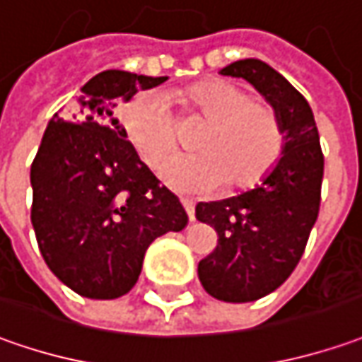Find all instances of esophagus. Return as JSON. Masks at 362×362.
Wrapping results in <instances>:
<instances>
[{
	"mask_svg": "<svg viewBox=\"0 0 362 362\" xmlns=\"http://www.w3.org/2000/svg\"><path fill=\"white\" fill-rule=\"evenodd\" d=\"M182 206H184V210H186V214H188V220L192 222L194 220V204L190 200H182Z\"/></svg>",
	"mask_w": 362,
	"mask_h": 362,
	"instance_id": "1",
	"label": "esophagus"
}]
</instances>
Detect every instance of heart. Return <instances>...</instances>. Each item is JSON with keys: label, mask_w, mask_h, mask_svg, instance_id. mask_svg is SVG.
<instances>
[{"label": "heart", "mask_w": 362, "mask_h": 362, "mask_svg": "<svg viewBox=\"0 0 362 362\" xmlns=\"http://www.w3.org/2000/svg\"><path fill=\"white\" fill-rule=\"evenodd\" d=\"M186 112L206 119L196 134V154H180L164 164V184L180 194L206 196L228 184L248 190L281 162L286 132L279 112L256 102L244 88L226 80L196 83L180 95ZM122 128L150 168H158L178 146V124L168 102L156 92L132 95L119 112Z\"/></svg>", "instance_id": "1"}]
</instances>
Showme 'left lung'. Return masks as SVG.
<instances>
[{"instance_id":"obj_1","label":"left lung","mask_w":362,"mask_h":362,"mask_svg":"<svg viewBox=\"0 0 362 362\" xmlns=\"http://www.w3.org/2000/svg\"><path fill=\"white\" fill-rule=\"evenodd\" d=\"M220 74L250 81L286 132L281 162L260 186L196 204V218L218 234L216 248L198 264L204 291L224 303H250L276 291L305 252L320 208L325 156L308 102L276 69L240 59Z\"/></svg>"}]
</instances>
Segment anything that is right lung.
Listing matches in <instances>:
<instances>
[{"label":"right lung","instance_id":"add662e5","mask_svg":"<svg viewBox=\"0 0 362 362\" xmlns=\"http://www.w3.org/2000/svg\"><path fill=\"white\" fill-rule=\"evenodd\" d=\"M168 78L107 69L45 128L32 164V224L45 264L74 293H130L158 236L180 232L178 198L140 162L116 118L119 102Z\"/></svg>","mask_w":362,"mask_h":362}]
</instances>
